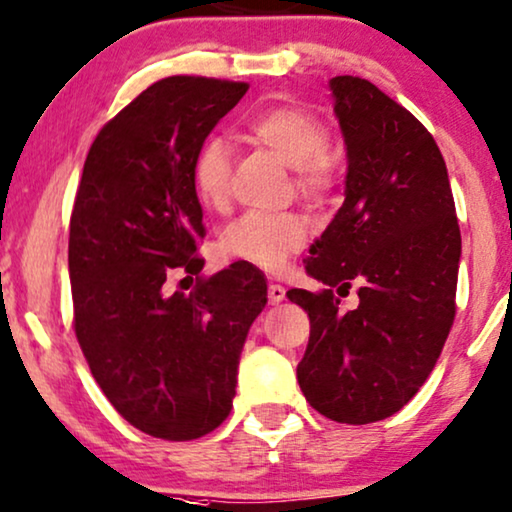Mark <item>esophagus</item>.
Here are the masks:
<instances>
[{
    "label": "esophagus",
    "mask_w": 512,
    "mask_h": 512,
    "mask_svg": "<svg viewBox=\"0 0 512 512\" xmlns=\"http://www.w3.org/2000/svg\"><path fill=\"white\" fill-rule=\"evenodd\" d=\"M284 296H287V291L280 284H270L268 287V303L270 305H280L284 301Z\"/></svg>",
    "instance_id": "obj_1"
}]
</instances>
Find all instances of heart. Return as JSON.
Listing matches in <instances>:
<instances>
[{
	"instance_id": "b5f03b06",
	"label": "heart",
	"mask_w": 512,
	"mask_h": 512,
	"mask_svg": "<svg viewBox=\"0 0 512 512\" xmlns=\"http://www.w3.org/2000/svg\"><path fill=\"white\" fill-rule=\"evenodd\" d=\"M247 134L254 143L268 148L294 169L298 195L317 202L327 195L334 181L329 152V129L313 110L301 105H277L249 119ZM230 150L223 138L209 136L192 159V185L199 204L207 209H223L230 192ZM308 225L298 214L261 216L247 214L225 230L221 249L228 258L256 268L277 272L289 256L303 249Z\"/></svg>"
}]
</instances>
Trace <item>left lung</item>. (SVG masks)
I'll list each match as a JSON object with an SVG mask.
<instances>
[{
  "label": "left lung",
  "mask_w": 512,
  "mask_h": 512,
  "mask_svg": "<svg viewBox=\"0 0 512 512\" xmlns=\"http://www.w3.org/2000/svg\"><path fill=\"white\" fill-rule=\"evenodd\" d=\"M348 174L334 221L305 270L322 291L291 289L310 317L298 386L350 426L383 421L426 383L456 315L461 230L447 164L407 108L362 77L329 82ZM358 284L361 305L340 298Z\"/></svg>",
  "instance_id": "left-lung-1"
}]
</instances>
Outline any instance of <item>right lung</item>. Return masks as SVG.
<instances>
[{
	"mask_svg": "<svg viewBox=\"0 0 512 512\" xmlns=\"http://www.w3.org/2000/svg\"><path fill=\"white\" fill-rule=\"evenodd\" d=\"M249 84L159 79L98 131L70 218L75 334L91 374L131 426L185 442L228 418L251 322L268 303L261 270L237 261L188 296L207 235L192 159Z\"/></svg>",
	"mask_w": 512,
	"mask_h": 512,
	"instance_id": "right-lung-1",
	"label": "right lung"
}]
</instances>
